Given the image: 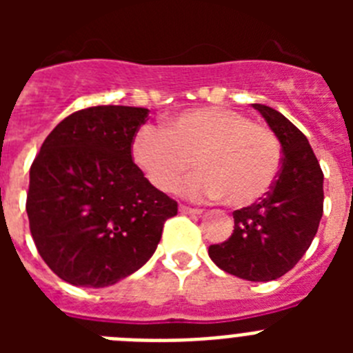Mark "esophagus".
I'll use <instances>...</instances> for the list:
<instances>
[{"mask_svg": "<svg viewBox=\"0 0 353 353\" xmlns=\"http://www.w3.org/2000/svg\"><path fill=\"white\" fill-rule=\"evenodd\" d=\"M180 212L182 214H191V215H199L203 210H199V208H191V207H185V205H180Z\"/></svg>", "mask_w": 353, "mask_h": 353, "instance_id": "obj_1", "label": "esophagus"}]
</instances>
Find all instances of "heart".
<instances>
[{
  "mask_svg": "<svg viewBox=\"0 0 353 353\" xmlns=\"http://www.w3.org/2000/svg\"><path fill=\"white\" fill-rule=\"evenodd\" d=\"M132 157L161 191H171L194 159L199 171L174 191L196 199L226 196L233 207L267 194L281 170L276 134L226 108L185 109L171 117L164 129L143 125L134 136Z\"/></svg>",
  "mask_w": 353,
  "mask_h": 353,
  "instance_id": "heart-1",
  "label": "heart"
}]
</instances>
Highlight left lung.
<instances>
[{"label":"left lung","mask_w":353,"mask_h":353,"mask_svg":"<svg viewBox=\"0 0 353 353\" xmlns=\"http://www.w3.org/2000/svg\"><path fill=\"white\" fill-rule=\"evenodd\" d=\"M283 148L281 170L258 203L233 212L235 230L208 248L219 269L248 281H274L310 249L323 214V173L310 141L279 111L252 104Z\"/></svg>","instance_id":"obj_1"}]
</instances>
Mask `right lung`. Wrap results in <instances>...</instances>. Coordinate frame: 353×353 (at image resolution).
<instances>
[{
    "label": "right lung",
    "mask_w": 353,
    "mask_h": 353,
    "mask_svg": "<svg viewBox=\"0 0 353 353\" xmlns=\"http://www.w3.org/2000/svg\"><path fill=\"white\" fill-rule=\"evenodd\" d=\"M148 109L95 105L72 113L42 143L30 170L31 236L63 281L104 288L152 258L174 199L132 161Z\"/></svg>",
    "instance_id": "add662e5"
}]
</instances>
